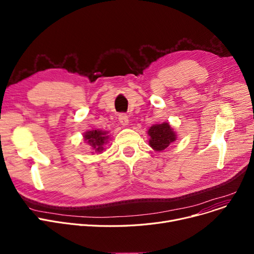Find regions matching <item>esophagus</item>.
<instances>
[{
    "mask_svg": "<svg viewBox=\"0 0 254 254\" xmlns=\"http://www.w3.org/2000/svg\"><path fill=\"white\" fill-rule=\"evenodd\" d=\"M118 119H119V123L122 124V126L126 127V126L128 125V117H127V114H120Z\"/></svg>",
    "mask_w": 254,
    "mask_h": 254,
    "instance_id": "obj_1",
    "label": "esophagus"
}]
</instances>
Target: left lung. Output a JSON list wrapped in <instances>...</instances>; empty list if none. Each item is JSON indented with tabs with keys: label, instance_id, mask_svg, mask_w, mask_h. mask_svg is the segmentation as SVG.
<instances>
[{
	"label": "left lung",
	"instance_id": "left-lung-1",
	"mask_svg": "<svg viewBox=\"0 0 254 254\" xmlns=\"http://www.w3.org/2000/svg\"><path fill=\"white\" fill-rule=\"evenodd\" d=\"M149 146L154 151H164L169 146L175 142L177 135L169 123L153 125L148 129Z\"/></svg>",
	"mask_w": 254,
	"mask_h": 254
}]
</instances>
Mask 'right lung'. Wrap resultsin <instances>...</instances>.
Segmentation results:
<instances>
[{"label":"right lung","mask_w":254,"mask_h":254,"mask_svg":"<svg viewBox=\"0 0 254 254\" xmlns=\"http://www.w3.org/2000/svg\"><path fill=\"white\" fill-rule=\"evenodd\" d=\"M83 139L90 146L91 153H102L104 151L105 145L109 142V131L102 129H90L84 132Z\"/></svg>","instance_id":"right-lung-1"}]
</instances>
